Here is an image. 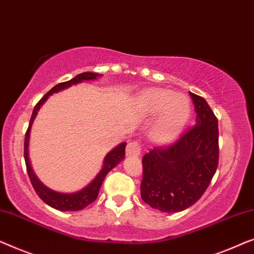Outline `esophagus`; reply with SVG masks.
Returning a JSON list of instances; mask_svg holds the SVG:
<instances>
[{"mask_svg":"<svg viewBox=\"0 0 254 254\" xmlns=\"http://www.w3.org/2000/svg\"><path fill=\"white\" fill-rule=\"evenodd\" d=\"M141 148L137 141L128 142L127 146V156H139Z\"/></svg>","mask_w":254,"mask_h":254,"instance_id":"esophagus-1","label":"esophagus"}]
</instances>
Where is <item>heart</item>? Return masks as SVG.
Returning <instances> with one entry per match:
<instances>
[{
	"label": "heart",
	"mask_w": 254,
	"mask_h": 254,
	"mask_svg": "<svg viewBox=\"0 0 254 254\" xmlns=\"http://www.w3.org/2000/svg\"><path fill=\"white\" fill-rule=\"evenodd\" d=\"M140 105L149 119L158 116L148 132L149 139L155 145H169L176 140L190 116L188 100L162 88L141 93Z\"/></svg>",
	"instance_id": "obj_1"
}]
</instances>
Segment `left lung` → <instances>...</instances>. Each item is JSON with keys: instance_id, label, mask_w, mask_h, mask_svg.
<instances>
[{"instance_id": "left-lung-1", "label": "left lung", "mask_w": 254, "mask_h": 254, "mask_svg": "<svg viewBox=\"0 0 254 254\" xmlns=\"http://www.w3.org/2000/svg\"><path fill=\"white\" fill-rule=\"evenodd\" d=\"M195 126L169 147L142 158L141 199L152 208L177 213L194 205L208 188L219 163L217 120L208 103L190 92Z\"/></svg>"}]
</instances>
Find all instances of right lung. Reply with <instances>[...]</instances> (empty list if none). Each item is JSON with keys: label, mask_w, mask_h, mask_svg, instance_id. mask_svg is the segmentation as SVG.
<instances>
[{"label": "right lung", "mask_w": 254, "mask_h": 254, "mask_svg": "<svg viewBox=\"0 0 254 254\" xmlns=\"http://www.w3.org/2000/svg\"><path fill=\"white\" fill-rule=\"evenodd\" d=\"M102 74L96 73V72H83L77 74L76 77L72 79L64 81V83L57 84L35 105L33 113H32L30 124H28V128L25 134V142H24V158L25 163H26V169L28 177H30L31 183L33 185L35 192H37L39 197H40L44 201L47 203L48 206L53 207L61 212H73V210H80L84 209L85 207L90 205L96 199L99 194L100 188L103 183V180L107 176V174L113 169L114 167H116L120 162H122L124 158H126V146L127 142H122V144L117 145L115 148H113L108 154L106 155L105 160H103L102 168L99 171V174L96 175L94 180H93L90 184H87L86 187L81 189L79 191L72 192V193H64V192H59L55 190H52L51 188L46 187L42 182L37 177V175L33 171L32 164L30 161V156H28V145H30V133H31V127L33 124L35 117L38 115V112L40 110L41 106L47 101L49 95L54 94L60 91L65 90V88L72 86V85L79 84L81 81L85 80H95L98 78L101 77Z\"/></svg>", "instance_id": "1"}]
</instances>
